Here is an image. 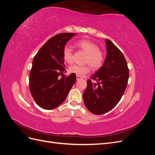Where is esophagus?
<instances>
[{"instance_id":"obj_1","label":"esophagus","mask_w":155,"mask_h":155,"mask_svg":"<svg viewBox=\"0 0 155 155\" xmlns=\"http://www.w3.org/2000/svg\"><path fill=\"white\" fill-rule=\"evenodd\" d=\"M81 78V76H76V79H77V80L78 81L79 80V79H80Z\"/></svg>"}]
</instances>
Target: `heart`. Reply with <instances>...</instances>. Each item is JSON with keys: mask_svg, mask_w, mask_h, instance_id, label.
<instances>
[{"mask_svg": "<svg viewBox=\"0 0 155 155\" xmlns=\"http://www.w3.org/2000/svg\"><path fill=\"white\" fill-rule=\"evenodd\" d=\"M78 48L81 49L87 54L85 62L90 64L91 66L97 68L100 67L104 62V57L103 53L99 50L98 46L92 41L87 39H83L78 41L76 43ZM63 59L67 63H72L73 61V52L72 48L69 46H66L63 49ZM69 72L75 74L77 76H83L90 72L91 68L88 65L79 66L73 64L69 67Z\"/></svg>", "mask_w": 155, "mask_h": 155, "instance_id": "obj_1", "label": "heart"}]
</instances>
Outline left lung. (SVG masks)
<instances>
[{
  "mask_svg": "<svg viewBox=\"0 0 155 155\" xmlns=\"http://www.w3.org/2000/svg\"><path fill=\"white\" fill-rule=\"evenodd\" d=\"M107 55L103 66L92 75L97 81L87 80L83 97L87 109L100 115L109 112L118 104L127 85L129 69L121 51L110 40L105 39Z\"/></svg>",
  "mask_w": 155,
  "mask_h": 155,
  "instance_id": "left-lung-1",
  "label": "left lung"
}]
</instances>
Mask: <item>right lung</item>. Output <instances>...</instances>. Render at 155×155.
Segmentation results:
<instances>
[{
    "instance_id": "1",
    "label": "right lung",
    "mask_w": 155,
    "mask_h": 155,
    "mask_svg": "<svg viewBox=\"0 0 155 155\" xmlns=\"http://www.w3.org/2000/svg\"><path fill=\"white\" fill-rule=\"evenodd\" d=\"M76 34L63 33L50 39L34 58L30 72L29 87L34 100L42 109L51 110L66 99L76 80L72 73L67 77L59 76L66 72L63 57L67 42Z\"/></svg>"
}]
</instances>
